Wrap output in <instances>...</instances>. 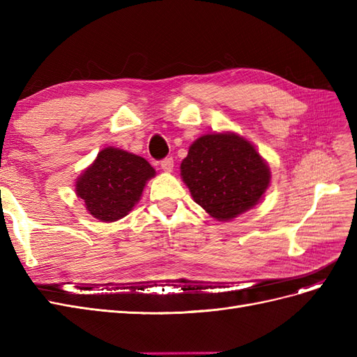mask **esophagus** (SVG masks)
Returning <instances> with one entry per match:
<instances>
[{"label": "esophagus", "instance_id": "34e87169", "mask_svg": "<svg viewBox=\"0 0 357 357\" xmlns=\"http://www.w3.org/2000/svg\"><path fill=\"white\" fill-rule=\"evenodd\" d=\"M160 168H162V171L171 172L172 168H174V160H172V158L162 159V160H160Z\"/></svg>", "mask_w": 357, "mask_h": 357}]
</instances>
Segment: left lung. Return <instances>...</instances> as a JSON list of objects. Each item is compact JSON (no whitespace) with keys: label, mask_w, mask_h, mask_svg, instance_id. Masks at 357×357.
<instances>
[{"label":"left lung","mask_w":357,"mask_h":357,"mask_svg":"<svg viewBox=\"0 0 357 357\" xmlns=\"http://www.w3.org/2000/svg\"><path fill=\"white\" fill-rule=\"evenodd\" d=\"M180 172L193 201L223 222L253 208L271 180L255 146L234 132L199 137L189 147Z\"/></svg>","instance_id":"obj_1"}]
</instances>
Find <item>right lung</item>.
<instances>
[{"mask_svg": "<svg viewBox=\"0 0 357 357\" xmlns=\"http://www.w3.org/2000/svg\"><path fill=\"white\" fill-rule=\"evenodd\" d=\"M155 174L144 158L105 147L75 181V193L93 218L116 222L134 208L146 183Z\"/></svg>", "mask_w": 357, "mask_h": 357, "instance_id": "obj_1", "label": "right lung"}]
</instances>
